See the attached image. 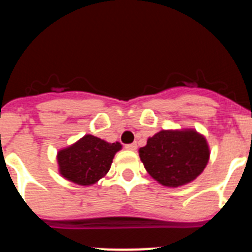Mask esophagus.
<instances>
[{"label":"esophagus","instance_id":"1","mask_svg":"<svg viewBox=\"0 0 252 252\" xmlns=\"http://www.w3.org/2000/svg\"><path fill=\"white\" fill-rule=\"evenodd\" d=\"M125 149H127V150H136L137 145L133 142V144H127V145H125Z\"/></svg>","mask_w":252,"mask_h":252}]
</instances>
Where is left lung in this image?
I'll return each mask as SVG.
<instances>
[{
	"label": "left lung",
	"mask_w": 252,
	"mask_h": 252,
	"mask_svg": "<svg viewBox=\"0 0 252 252\" xmlns=\"http://www.w3.org/2000/svg\"><path fill=\"white\" fill-rule=\"evenodd\" d=\"M139 155L157 182L165 187H180L204 170L209 148L206 139L194 130H162L149 137Z\"/></svg>",
	"instance_id": "obj_1"
}]
</instances>
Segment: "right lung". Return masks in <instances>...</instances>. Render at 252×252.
<instances>
[{
  "instance_id": "right-lung-1",
  "label": "right lung",
  "mask_w": 252,
  "mask_h": 252,
  "mask_svg": "<svg viewBox=\"0 0 252 252\" xmlns=\"http://www.w3.org/2000/svg\"><path fill=\"white\" fill-rule=\"evenodd\" d=\"M119 150H121L120 142L110 144L93 135H86L58 153L59 173L79 186L94 184L108 173Z\"/></svg>"
}]
</instances>
